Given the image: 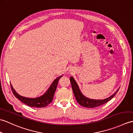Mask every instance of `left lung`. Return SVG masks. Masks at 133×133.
<instances>
[{
	"label": "left lung",
	"mask_w": 133,
	"mask_h": 133,
	"mask_svg": "<svg viewBox=\"0 0 133 133\" xmlns=\"http://www.w3.org/2000/svg\"><path fill=\"white\" fill-rule=\"evenodd\" d=\"M70 82L71 83L73 92H74L75 97L76 98V99H77L78 103L79 104H80L82 106L88 107V108H93V107L99 106L102 105V104L104 103H106L110 100H111V99L115 95V94H117V92L118 91V90H119V89H118L113 95H112L111 96H110V97L107 98L106 99H102V100L91 99L87 98L82 95V94L81 92L80 91L77 83H76V82L74 79V78L72 77H70Z\"/></svg>",
	"instance_id": "8db88e82"
}]
</instances>
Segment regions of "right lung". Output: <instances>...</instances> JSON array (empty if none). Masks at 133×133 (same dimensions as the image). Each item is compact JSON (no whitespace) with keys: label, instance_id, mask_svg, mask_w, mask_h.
Instances as JSON below:
<instances>
[{"label":"right lung","instance_id":"right-lung-1","mask_svg":"<svg viewBox=\"0 0 133 133\" xmlns=\"http://www.w3.org/2000/svg\"><path fill=\"white\" fill-rule=\"evenodd\" d=\"M62 77V76L59 77L55 80H54L47 92L43 95L38 98H29L22 97L18 94H17L15 90L13 89L12 85L11 84V90H12V91L14 95H15V97L21 101L22 102L27 104V106L34 107H44L52 101L55 92L56 91L59 80L60 79V78Z\"/></svg>","mask_w":133,"mask_h":133}]
</instances>
